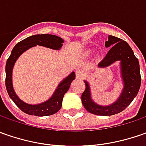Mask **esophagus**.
<instances>
[{"mask_svg":"<svg viewBox=\"0 0 146 146\" xmlns=\"http://www.w3.org/2000/svg\"><path fill=\"white\" fill-rule=\"evenodd\" d=\"M76 78H77V79H83V78H84V71L81 70H76Z\"/></svg>","mask_w":146,"mask_h":146,"instance_id":"esophagus-1","label":"esophagus"}]
</instances>
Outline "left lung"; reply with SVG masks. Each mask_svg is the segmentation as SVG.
<instances>
[{"mask_svg":"<svg viewBox=\"0 0 146 146\" xmlns=\"http://www.w3.org/2000/svg\"><path fill=\"white\" fill-rule=\"evenodd\" d=\"M105 45L106 48L110 47V48L98 66L102 68L107 67L115 62L120 61L121 79L123 82V91L114 103L109 106H101L93 101L89 84L84 80L86 88L82 93L81 101L83 106L88 112L93 115L109 116L120 113L130 105L137 95L141 87V77L138 59L126 41L118 37L109 36Z\"/></svg>","mask_w":146,"mask_h":146,"instance_id":"obj_1","label":"left lung"}]
</instances>
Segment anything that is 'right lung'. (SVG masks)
Returning a JSON list of instances; mask_svg holds the SVG:
<instances>
[{"mask_svg":"<svg viewBox=\"0 0 146 146\" xmlns=\"http://www.w3.org/2000/svg\"><path fill=\"white\" fill-rule=\"evenodd\" d=\"M63 43L64 40L61 37L54 35L41 34L26 38L18 43L13 48L5 65V87L9 98L23 112L35 116H48L57 113L62 107L64 94L68 91L71 82L76 79V73L73 71L62 81L60 82L52 97L46 102L36 105H31L23 102L14 92L12 83V72L15 62L22 53L36 45L59 50Z\"/></svg>","mask_w":146,"mask_h":146,"instance_id":"add662e5","label":"right lung"}]
</instances>
